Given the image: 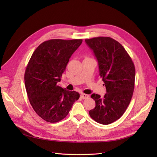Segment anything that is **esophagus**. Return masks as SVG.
Masks as SVG:
<instances>
[{
  "instance_id": "1",
  "label": "esophagus",
  "mask_w": 157,
  "mask_h": 157,
  "mask_svg": "<svg viewBox=\"0 0 157 157\" xmlns=\"http://www.w3.org/2000/svg\"><path fill=\"white\" fill-rule=\"evenodd\" d=\"M89 97H90V96H89V95H88V94H82L81 95H80V98H81L82 99H88Z\"/></svg>"
}]
</instances>
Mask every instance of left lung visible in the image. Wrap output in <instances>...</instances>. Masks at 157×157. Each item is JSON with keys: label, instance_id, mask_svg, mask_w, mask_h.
Masks as SVG:
<instances>
[{"label": "left lung", "instance_id": "obj_1", "mask_svg": "<svg viewBox=\"0 0 157 157\" xmlns=\"http://www.w3.org/2000/svg\"><path fill=\"white\" fill-rule=\"evenodd\" d=\"M85 42L98 60L107 91L103 98L92 94L96 107L89 115L99 124H109L120 118L129 105L134 89V64L124 47L111 37H95Z\"/></svg>", "mask_w": 157, "mask_h": 157}]
</instances>
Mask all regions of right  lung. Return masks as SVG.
<instances>
[{
  "label": "right lung",
  "instance_id": "add662e5",
  "mask_svg": "<svg viewBox=\"0 0 157 157\" xmlns=\"http://www.w3.org/2000/svg\"><path fill=\"white\" fill-rule=\"evenodd\" d=\"M82 39H51L33 52L24 80L28 98L34 111L46 122H58L67 116L80 94L58 86L69 58Z\"/></svg>",
  "mask_w": 157,
  "mask_h": 157
}]
</instances>
